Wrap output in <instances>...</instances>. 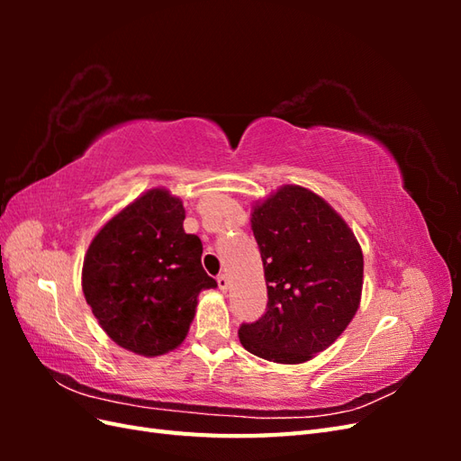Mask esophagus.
I'll list each match as a JSON object with an SVG mask.
<instances>
[{
    "label": "esophagus",
    "mask_w": 461,
    "mask_h": 461,
    "mask_svg": "<svg viewBox=\"0 0 461 461\" xmlns=\"http://www.w3.org/2000/svg\"><path fill=\"white\" fill-rule=\"evenodd\" d=\"M217 285H219V288H221L222 292H227V288H229V278H227L225 273H221V275L217 276Z\"/></svg>",
    "instance_id": "esophagus-1"
}]
</instances>
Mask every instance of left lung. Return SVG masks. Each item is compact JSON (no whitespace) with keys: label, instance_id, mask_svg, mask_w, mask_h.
Segmentation results:
<instances>
[{"label":"left lung","instance_id":"1","mask_svg":"<svg viewBox=\"0 0 461 461\" xmlns=\"http://www.w3.org/2000/svg\"><path fill=\"white\" fill-rule=\"evenodd\" d=\"M267 310L242 323L249 354L303 364L337 340L354 319L364 286V254L334 209L308 188L286 185L254 207Z\"/></svg>","mask_w":461,"mask_h":461}]
</instances>
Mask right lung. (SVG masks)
I'll list each match as a JSON object with an SVG mask.
<instances>
[{
	"mask_svg": "<svg viewBox=\"0 0 461 461\" xmlns=\"http://www.w3.org/2000/svg\"><path fill=\"white\" fill-rule=\"evenodd\" d=\"M185 207L153 188L107 221L82 265V290L109 339L146 357L183 344L198 294L215 288L202 240L183 229Z\"/></svg>",
	"mask_w": 461,
	"mask_h": 461,
	"instance_id": "right-lung-1",
	"label": "right lung"
}]
</instances>
